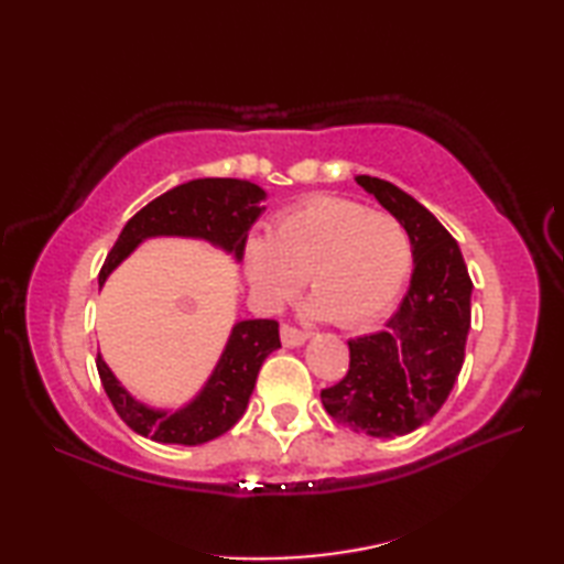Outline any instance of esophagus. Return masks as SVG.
<instances>
[{
	"label": "esophagus",
	"mask_w": 564,
	"mask_h": 564,
	"mask_svg": "<svg viewBox=\"0 0 564 564\" xmlns=\"http://www.w3.org/2000/svg\"><path fill=\"white\" fill-rule=\"evenodd\" d=\"M281 341H283V346H291L293 349V346H301L307 341V332L297 329L293 325H281Z\"/></svg>",
	"instance_id": "1"
}]
</instances>
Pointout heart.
Listing matches in <instances>:
<instances>
[{
	"mask_svg": "<svg viewBox=\"0 0 564 564\" xmlns=\"http://www.w3.org/2000/svg\"><path fill=\"white\" fill-rule=\"evenodd\" d=\"M412 239L390 213L319 196L285 210L269 237L249 239L245 271L263 303L279 305L307 275L313 310L354 329L382 317L412 273Z\"/></svg>",
	"mask_w": 564,
	"mask_h": 564,
	"instance_id": "heart-1",
	"label": "heart"
}]
</instances>
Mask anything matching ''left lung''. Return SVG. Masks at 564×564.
<instances>
[{
	"instance_id": "obj_1",
	"label": "left lung",
	"mask_w": 564,
	"mask_h": 564,
	"mask_svg": "<svg viewBox=\"0 0 564 564\" xmlns=\"http://www.w3.org/2000/svg\"><path fill=\"white\" fill-rule=\"evenodd\" d=\"M356 182L406 227L414 271L386 329L349 341V370L319 398L344 426L368 436H404L441 410L458 380L473 281L458 242L422 203L376 176Z\"/></svg>"
}]
</instances>
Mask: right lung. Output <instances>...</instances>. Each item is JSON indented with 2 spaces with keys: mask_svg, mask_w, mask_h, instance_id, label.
<instances>
[{
  "mask_svg": "<svg viewBox=\"0 0 564 564\" xmlns=\"http://www.w3.org/2000/svg\"><path fill=\"white\" fill-rule=\"evenodd\" d=\"M263 196L267 194L257 184L242 182V178H194V182L166 191L126 223L99 271V285H104L109 273L145 237H200L225 251H232L235 259H242L249 227L257 223L263 210L259 206ZM279 346L281 339L275 319L237 322L206 388L184 410L172 414L150 410L130 398L118 386L99 354L97 370L113 410L135 434L158 443L198 446V443L218 438L239 422V416L247 410L251 390H254L261 364Z\"/></svg>",
  "mask_w": 564,
  "mask_h": 564,
  "instance_id": "right-lung-1",
  "label": "right lung"
}]
</instances>
